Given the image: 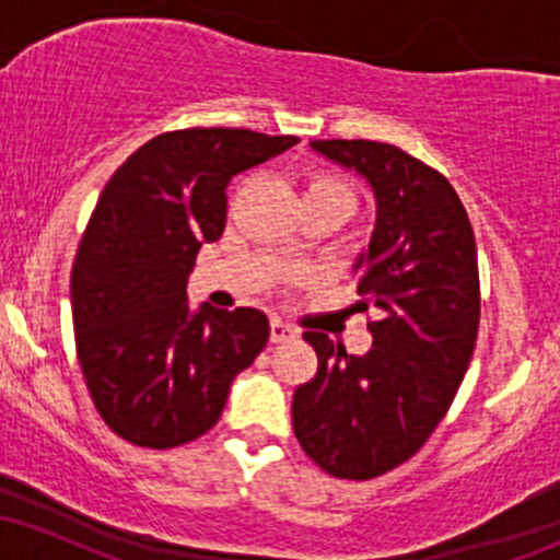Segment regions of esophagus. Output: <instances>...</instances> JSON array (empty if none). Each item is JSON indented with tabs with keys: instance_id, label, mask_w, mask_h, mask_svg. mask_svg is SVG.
<instances>
[{
	"instance_id": "esophagus-1",
	"label": "esophagus",
	"mask_w": 560,
	"mask_h": 560,
	"mask_svg": "<svg viewBox=\"0 0 560 560\" xmlns=\"http://www.w3.org/2000/svg\"><path fill=\"white\" fill-rule=\"evenodd\" d=\"M298 337V329H292V326L284 324V320L273 318L271 320V342L279 345V342H287V339H294Z\"/></svg>"
}]
</instances>
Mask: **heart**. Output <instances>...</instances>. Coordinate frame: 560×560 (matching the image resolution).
Returning <instances> with one entry per match:
<instances>
[{
    "label": "heart",
    "instance_id": "heart-1",
    "mask_svg": "<svg viewBox=\"0 0 560 560\" xmlns=\"http://www.w3.org/2000/svg\"><path fill=\"white\" fill-rule=\"evenodd\" d=\"M305 195H339V197L350 199V191H347L345 186L331 176H311Z\"/></svg>",
    "mask_w": 560,
    "mask_h": 560
}]
</instances>
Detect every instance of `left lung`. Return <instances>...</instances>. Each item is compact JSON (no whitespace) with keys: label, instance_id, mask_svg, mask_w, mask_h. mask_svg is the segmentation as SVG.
Instances as JSON below:
<instances>
[{"label":"left lung","instance_id":"1","mask_svg":"<svg viewBox=\"0 0 560 560\" xmlns=\"http://www.w3.org/2000/svg\"><path fill=\"white\" fill-rule=\"evenodd\" d=\"M311 150L374 195V234L352 276L378 320L365 355L302 334L318 371L294 389L292 427L326 474L374 479L419 453L464 382L479 331L477 242L447 178L400 147L329 139Z\"/></svg>","mask_w":560,"mask_h":560}]
</instances>
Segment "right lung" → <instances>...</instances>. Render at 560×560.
Wrapping results in <instances>:
<instances>
[{
	"label": "right lung",
	"instance_id": "1",
	"mask_svg": "<svg viewBox=\"0 0 560 560\" xmlns=\"http://www.w3.org/2000/svg\"><path fill=\"white\" fill-rule=\"evenodd\" d=\"M298 137L186 128L139 147L102 189L70 273L79 363L107 427L165 450L221 419L231 382L268 342V316L189 307L199 247L221 240L226 186Z\"/></svg>",
	"mask_w": 560,
	"mask_h": 560
}]
</instances>
